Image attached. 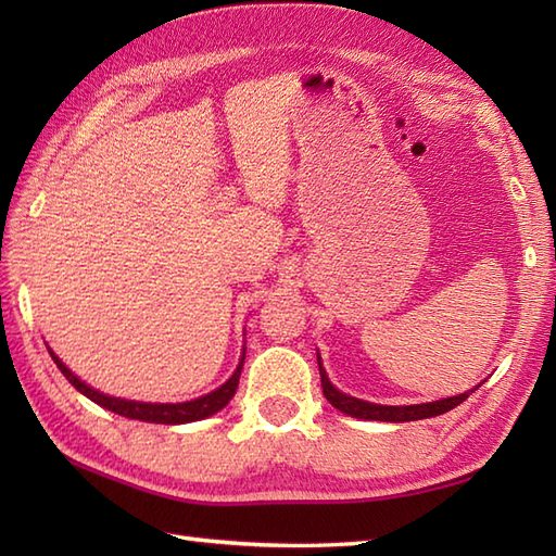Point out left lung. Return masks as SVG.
I'll return each mask as SVG.
<instances>
[{
	"mask_svg": "<svg viewBox=\"0 0 556 556\" xmlns=\"http://www.w3.org/2000/svg\"><path fill=\"white\" fill-rule=\"evenodd\" d=\"M317 365H320V382H323V394L325 399L332 404L334 408H339L341 413L353 418H363V420H384V422H408V420H420V418H432V416H442V413L456 408L458 404L470 396V389L466 394H458L452 399H440L432 401V404H416V406H380V404H370V401H361L356 396L341 394L337 387H332V382L327 380V375L323 370L320 356H317Z\"/></svg>",
	"mask_w": 556,
	"mask_h": 556,
	"instance_id": "obj_1",
	"label": "left lung"
}]
</instances>
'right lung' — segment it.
Masks as SVG:
<instances>
[{
  "instance_id": "obj_1",
  "label": "right lung",
  "mask_w": 556,
  "mask_h": 556,
  "mask_svg": "<svg viewBox=\"0 0 556 556\" xmlns=\"http://www.w3.org/2000/svg\"><path fill=\"white\" fill-rule=\"evenodd\" d=\"M52 361L56 363V368L62 370V375L66 380L74 384L80 394H86L90 401H96L102 408H108L116 416H124V418H134V420H146V422H162V425H181V422H193L200 418H207L212 413L222 410L224 406L229 404L231 396L236 394V389H239V377L243 370V358L239 363V368L233 370V375L229 377L227 382H224L215 392H210L205 396H200L195 401H186V404H143V401H126V399H114L108 394H100L96 389L88 387L86 382H80L78 377L71 372L66 365L59 361L54 353L50 351Z\"/></svg>"
}]
</instances>
